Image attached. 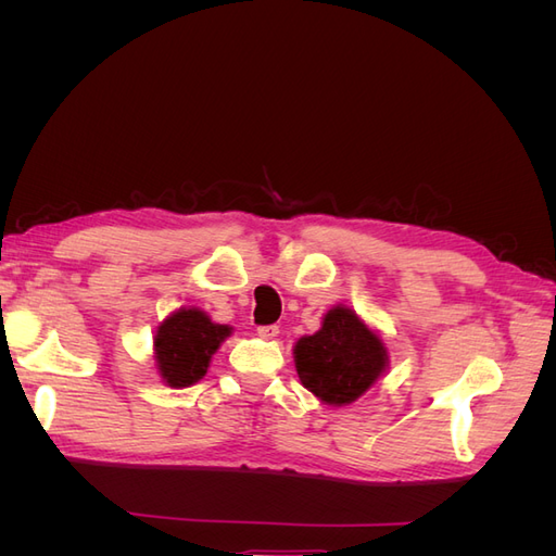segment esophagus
Returning <instances> with one entry per match:
<instances>
[{
  "instance_id": "34e87169",
  "label": "esophagus",
  "mask_w": 556,
  "mask_h": 556,
  "mask_svg": "<svg viewBox=\"0 0 556 556\" xmlns=\"http://www.w3.org/2000/svg\"><path fill=\"white\" fill-rule=\"evenodd\" d=\"M257 333L262 336V339H276V336L280 333V329H278V325H262V327H257Z\"/></svg>"
}]
</instances>
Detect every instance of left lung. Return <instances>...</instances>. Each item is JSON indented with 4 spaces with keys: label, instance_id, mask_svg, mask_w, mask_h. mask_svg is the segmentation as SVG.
I'll return each mask as SVG.
<instances>
[{
    "label": "left lung",
    "instance_id": "left-lung-1",
    "mask_svg": "<svg viewBox=\"0 0 556 556\" xmlns=\"http://www.w3.org/2000/svg\"><path fill=\"white\" fill-rule=\"evenodd\" d=\"M294 364L308 392L341 406L378 380L387 366V350L355 313L336 306L325 315L323 329L296 341Z\"/></svg>",
    "mask_w": 556,
    "mask_h": 556
}]
</instances>
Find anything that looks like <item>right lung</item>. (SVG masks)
I'll return each mask as SVG.
<instances>
[{"mask_svg":"<svg viewBox=\"0 0 556 556\" xmlns=\"http://www.w3.org/2000/svg\"><path fill=\"white\" fill-rule=\"evenodd\" d=\"M231 333L227 325H215L206 313L180 308L157 327L155 359L160 376L169 387H190L208 371L213 352Z\"/></svg>","mask_w":556,"mask_h":556,"instance_id":"1","label":"right lung"}]
</instances>
